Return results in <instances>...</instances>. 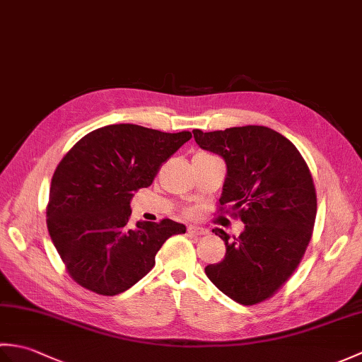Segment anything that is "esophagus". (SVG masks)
<instances>
[{"mask_svg":"<svg viewBox=\"0 0 362 362\" xmlns=\"http://www.w3.org/2000/svg\"><path fill=\"white\" fill-rule=\"evenodd\" d=\"M188 233H189V235H194V236H201V235H206V233H209V230L204 228V227L189 226V227H188Z\"/></svg>","mask_w":362,"mask_h":362,"instance_id":"obj_1","label":"esophagus"}]
</instances>
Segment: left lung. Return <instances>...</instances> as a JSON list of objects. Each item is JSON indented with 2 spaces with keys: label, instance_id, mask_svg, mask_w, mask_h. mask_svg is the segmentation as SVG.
<instances>
[{
  "label": "left lung",
  "instance_id": "8db88e82",
  "mask_svg": "<svg viewBox=\"0 0 362 362\" xmlns=\"http://www.w3.org/2000/svg\"><path fill=\"white\" fill-rule=\"evenodd\" d=\"M193 134L199 148L224 158L219 204L244 222L233 240L213 230L226 257L205 274L238 303L263 302L296 271L311 240L317 199L310 169L288 138L264 126Z\"/></svg>",
  "mask_w": 362,
  "mask_h": 362
}]
</instances>
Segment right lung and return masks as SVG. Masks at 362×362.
<instances>
[{"mask_svg":"<svg viewBox=\"0 0 362 362\" xmlns=\"http://www.w3.org/2000/svg\"><path fill=\"white\" fill-rule=\"evenodd\" d=\"M191 138L136 124H110L87 134L54 171L46 224L76 283L101 296L132 288L156 264L169 236L187 227L171 219L138 221L130 201L158 168Z\"/></svg>","mask_w":362,"mask_h":362,"instance_id":"add662e5","label":"right lung"}]
</instances>
